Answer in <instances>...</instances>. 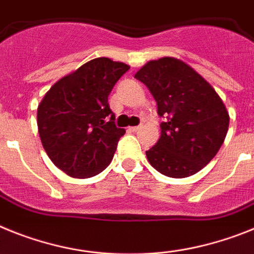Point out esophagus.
<instances>
[{"label":"esophagus","instance_id":"obj_1","mask_svg":"<svg viewBox=\"0 0 254 254\" xmlns=\"http://www.w3.org/2000/svg\"><path fill=\"white\" fill-rule=\"evenodd\" d=\"M139 129H140V127H127V130H129V131H133V133L138 131Z\"/></svg>","mask_w":254,"mask_h":254}]
</instances>
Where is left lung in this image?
<instances>
[{
    "label": "left lung",
    "mask_w": 254,
    "mask_h": 254,
    "mask_svg": "<svg viewBox=\"0 0 254 254\" xmlns=\"http://www.w3.org/2000/svg\"><path fill=\"white\" fill-rule=\"evenodd\" d=\"M157 102L161 136L145 152L149 164L170 178H187L219 152L229 129L224 102L199 74L182 60L162 57L135 74Z\"/></svg>",
    "instance_id": "obj_1"
}]
</instances>
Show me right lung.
Here are the masks:
<instances>
[{
	"label": "right lung",
	"instance_id": "add662e5",
	"mask_svg": "<svg viewBox=\"0 0 254 254\" xmlns=\"http://www.w3.org/2000/svg\"><path fill=\"white\" fill-rule=\"evenodd\" d=\"M130 69L98 57L55 83L41 101L37 124L48 157L71 178H90L109 166L125 134L115 125L109 94Z\"/></svg>",
	"mask_w": 254,
	"mask_h": 254
}]
</instances>
